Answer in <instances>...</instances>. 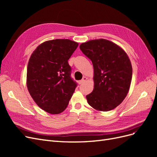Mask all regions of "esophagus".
<instances>
[{
	"label": "esophagus",
	"mask_w": 157,
	"mask_h": 157,
	"mask_svg": "<svg viewBox=\"0 0 157 157\" xmlns=\"http://www.w3.org/2000/svg\"><path fill=\"white\" fill-rule=\"evenodd\" d=\"M86 80H87V78H86V77H84L82 78V80H79V81H78V84H83L85 81H86Z\"/></svg>",
	"instance_id": "1"
}]
</instances>
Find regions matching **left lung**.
<instances>
[{"label":"left lung","instance_id":"1","mask_svg":"<svg viewBox=\"0 0 157 157\" xmlns=\"http://www.w3.org/2000/svg\"><path fill=\"white\" fill-rule=\"evenodd\" d=\"M82 53L92 61L94 88L87 95L89 105L98 111L117 107L129 91L132 67L126 52L105 39L90 40L80 45Z\"/></svg>","mask_w":157,"mask_h":157}]
</instances>
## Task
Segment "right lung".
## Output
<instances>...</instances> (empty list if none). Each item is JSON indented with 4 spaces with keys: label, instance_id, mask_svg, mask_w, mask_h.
<instances>
[{
    "label": "right lung",
    "instance_id": "add662e5",
    "mask_svg": "<svg viewBox=\"0 0 157 157\" xmlns=\"http://www.w3.org/2000/svg\"><path fill=\"white\" fill-rule=\"evenodd\" d=\"M78 46L69 39L40 44L31 54L27 69V86L37 105L50 114L67 107L77 84L71 77L68 60Z\"/></svg>",
    "mask_w": 157,
    "mask_h": 157
}]
</instances>
